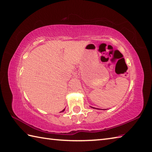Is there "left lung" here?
<instances>
[{
	"mask_svg": "<svg viewBox=\"0 0 152 152\" xmlns=\"http://www.w3.org/2000/svg\"><path fill=\"white\" fill-rule=\"evenodd\" d=\"M90 107L91 108H94V109H97V110H101V109H98V108H94V107H92V106H90ZM102 110V109H101ZM104 110H106V109H104Z\"/></svg>",
	"mask_w": 152,
	"mask_h": 152,
	"instance_id": "8db88e82",
	"label": "left lung"
}]
</instances>
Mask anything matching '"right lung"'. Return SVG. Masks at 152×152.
I'll return each instance as SVG.
<instances>
[{"label": "right lung", "mask_w": 152, "mask_h": 152, "mask_svg": "<svg viewBox=\"0 0 152 152\" xmlns=\"http://www.w3.org/2000/svg\"><path fill=\"white\" fill-rule=\"evenodd\" d=\"M64 110H65V108H64L63 110L62 111H61V112H63Z\"/></svg>", "instance_id": "add662e5"}]
</instances>
